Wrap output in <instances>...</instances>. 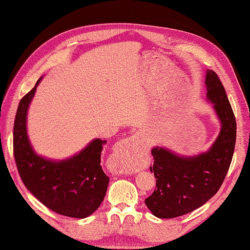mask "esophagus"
<instances>
[{"instance_id":"obj_1","label":"esophagus","mask_w":250,"mask_h":250,"mask_svg":"<svg viewBox=\"0 0 250 250\" xmlns=\"http://www.w3.org/2000/svg\"><path fill=\"white\" fill-rule=\"evenodd\" d=\"M139 133H134V134H132V137L131 138H129V139H127V140H125V141H123V142H121L120 143V148H127L128 146H130L129 145V143L130 142H132V141H134L135 139H138L139 138Z\"/></svg>"}]
</instances>
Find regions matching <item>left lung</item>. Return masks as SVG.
<instances>
[{
	"label": "left lung",
	"instance_id": "8db88e82",
	"mask_svg": "<svg viewBox=\"0 0 250 250\" xmlns=\"http://www.w3.org/2000/svg\"><path fill=\"white\" fill-rule=\"evenodd\" d=\"M207 98L221 123V130L207 152L180 156L172 151L154 147L151 150L156 178L155 190L145 199L147 208L158 218L186 215L203 206L220 188L232 160L237 124L224 86L218 75L208 70Z\"/></svg>",
	"mask_w": 250,
	"mask_h": 250
}]
</instances>
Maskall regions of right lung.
<instances>
[{
	"instance_id": "obj_1",
	"label": "right lung",
	"mask_w": 250,
	"mask_h": 250,
	"mask_svg": "<svg viewBox=\"0 0 250 250\" xmlns=\"http://www.w3.org/2000/svg\"><path fill=\"white\" fill-rule=\"evenodd\" d=\"M35 86L21 98L13 126V154L18 171L28 190L51 210L66 217L86 218L100 207L109 178L101 168V152L106 141L96 139L64 161L47 160L36 154L27 134V111Z\"/></svg>"
}]
</instances>
